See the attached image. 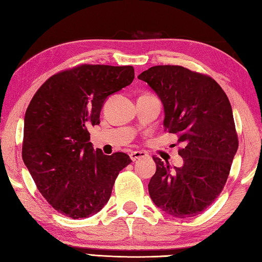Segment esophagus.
<instances>
[{"instance_id":"34e87169","label":"esophagus","mask_w":262,"mask_h":262,"mask_svg":"<svg viewBox=\"0 0 262 262\" xmlns=\"http://www.w3.org/2000/svg\"><path fill=\"white\" fill-rule=\"evenodd\" d=\"M147 157V153L146 152H143V151H134V152H132L130 154H129V158H130V160L132 161H137V160H141V159H143V158H146Z\"/></svg>"}]
</instances>
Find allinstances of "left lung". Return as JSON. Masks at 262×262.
<instances>
[{
  "mask_svg": "<svg viewBox=\"0 0 262 262\" xmlns=\"http://www.w3.org/2000/svg\"><path fill=\"white\" fill-rule=\"evenodd\" d=\"M158 94L164 108V130L183 147L180 168L154 158L148 183L153 203L178 219L202 213L220 196L238 141L229 98L210 76L182 66H153L138 75Z\"/></svg>",
  "mask_w": 262,
  "mask_h": 262,
  "instance_id": "obj_1",
  "label": "left lung"
}]
</instances>
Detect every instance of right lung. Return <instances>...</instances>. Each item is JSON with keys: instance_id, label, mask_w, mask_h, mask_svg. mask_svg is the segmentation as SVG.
Masks as SVG:
<instances>
[{"instance_id": "obj_1", "label": "right lung", "mask_w": 262, "mask_h": 262, "mask_svg": "<svg viewBox=\"0 0 262 262\" xmlns=\"http://www.w3.org/2000/svg\"><path fill=\"white\" fill-rule=\"evenodd\" d=\"M133 66L80 65L38 89L25 116L22 159L49 205L72 219L102 209L117 176L132 162L126 153L94 149L88 128L100 124L110 94L129 85Z\"/></svg>"}]
</instances>
